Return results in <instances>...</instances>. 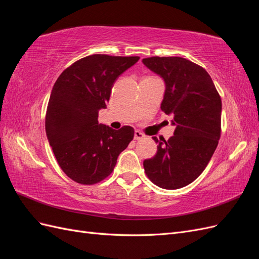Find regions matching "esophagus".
I'll return each mask as SVG.
<instances>
[{
    "instance_id": "obj_1",
    "label": "esophagus",
    "mask_w": 259,
    "mask_h": 259,
    "mask_svg": "<svg viewBox=\"0 0 259 259\" xmlns=\"http://www.w3.org/2000/svg\"><path fill=\"white\" fill-rule=\"evenodd\" d=\"M145 138V134L144 133H142L140 131H135V134H134V139L135 140H140Z\"/></svg>"
}]
</instances>
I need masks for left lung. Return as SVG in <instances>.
<instances>
[{
  "label": "left lung",
  "instance_id": "1",
  "mask_svg": "<svg viewBox=\"0 0 259 259\" xmlns=\"http://www.w3.org/2000/svg\"><path fill=\"white\" fill-rule=\"evenodd\" d=\"M144 64L165 81L161 110L176 125L168 140L152 137L158 152L144 161L145 173L163 189H179L197 179L222 134V99L206 70L182 57H148Z\"/></svg>",
  "mask_w": 259,
  "mask_h": 259
}]
</instances>
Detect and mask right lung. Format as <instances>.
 <instances>
[{
    "label": "right lung",
    "mask_w": 259,
    "mask_h": 259,
    "mask_svg": "<svg viewBox=\"0 0 259 259\" xmlns=\"http://www.w3.org/2000/svg\"><path fill=\"white\" fill-rule=\"evenodd\" d=\"M138 56L95 54L76 60L55 82L45 116L49 143L62 171L75 183L95 185L110 175L134 128L98 123L113 83Z\"/></svg>",
    "instance_id": "obj_1"
}]
</instances>
